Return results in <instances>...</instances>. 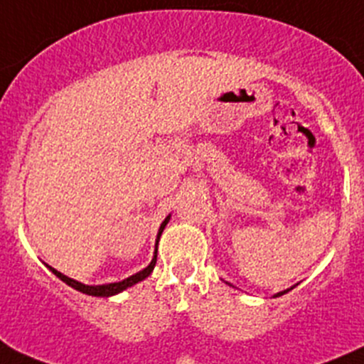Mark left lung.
<instances>
[{
  "label": "left lung",
  "instance_id": "8db88e82",
  "mask_svg": "<svg viewBox=\"0 0 364 364\" xmlns=\"http://www.w3.org/2000/svg\"><path fill=\"white\" fill-rule=\"evenodd\" d=\"M292 289L294 287H291V289H285V291H282V292H278V294H274V297H278V296H284V294H287L289 291H292Z\"/></svg>",
  "mask_w": 364,
  "mask_h": 364
}]
</instances>
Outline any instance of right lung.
<instances>
[{
    "mask_svg": "<svg viewBox=\"0 0 364 364\" xmlns=\"http://www.w3.org/2000/svg\"><path fill=\"white\" fill-rule=\"evenodd\" d=\"M168 220H171V215L165 216V220L161 222L160 229H159V234H156V243H155V253H153V259L151 262L148 264V266L144 267L142 271H139V273L132 274V277L124 278V280L121 282H114V284H104V285H86V284H80V282L73 280V278L67 277V274L60 273L58 269H54L53 266H49V264H46L47 267H49V271H53L54 274H56L58 278H60L61 282H65V284L70 285L72 289H75V291L82 292V294H87V296H95V297H111V296H116L119 294V292H123L124 289L132 287V285L139 284V282H142L144 278H148L149 274L153 273V269H155V264H156V252H159V241H160V236L161 232H164L165 225L168 223Z\"/></svg>",
    "mask_w": 364,
    "mask_h": 364,
    "instance_id": "right-lung-1",
    "label": "right lung"
}]
</instances>
